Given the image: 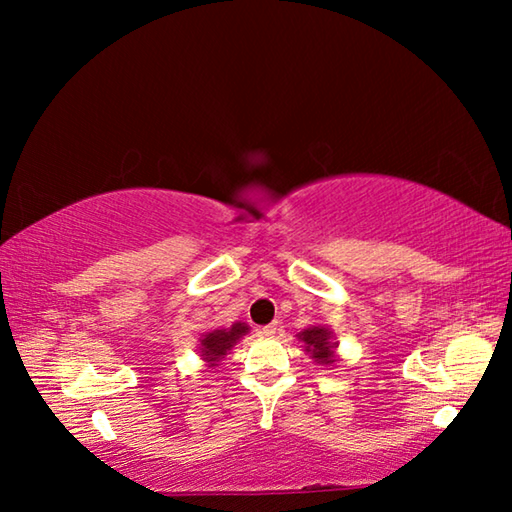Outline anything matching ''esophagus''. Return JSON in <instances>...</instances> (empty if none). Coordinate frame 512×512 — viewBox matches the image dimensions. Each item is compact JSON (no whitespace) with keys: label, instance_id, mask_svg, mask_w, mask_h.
<instances>
[{"label":"esophagus","instance_id":"1","mask_svg":"<svg viewBox=\"0 0 512 512\" xmlns=\"http://www.w3.org/2000/svg\"><path fill=\"white\" fill-rule=\"evenodd\" d=\"M277 327H280V323H277V320H273L271 325H264L262 329H259V334H262V336H273L277 332Z\"/></svg>","mask_w":512,"mask_h":512}]
</instances>
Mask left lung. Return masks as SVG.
I'll list each match as a JSON object with an SVG mask.
<instances>
[{"label": "left lung", "instance_id": "obj_1", "mask_svg": "<svg viewBox=\"0 0 512 512\" xmlns=\"http://www.w3.org/2000/svg\"><path fill=\"white\" fill-rule=\"evenodd\" d=\"M298 339L305 343V350L311 354V359L323 363V366H332L336 361L334 350L339 343L334 341V332H329L327 327H307L305 332L298 334Z\"/></svg>", "mask_w": 512, "mask_h": 512}]
</instances>
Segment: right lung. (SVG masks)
<instances>
[{
    "label": "right lung",
    "mask_w": 512,
    "mask_h": 512,
    "mask_svg": "<svg viewBox=\"0 0 512 512\" xmlns=\"http://www.w3.org/2000/svg\"><path fill=\"white\" fill-rule=\"evenodd\" d=\"M248 334L246 323H235L228 329H212L201 339V357L207 366H219V361L232 350L241 336Z\"/></svg>",
    "instance_id": "obj_1"
}]
</instances>
